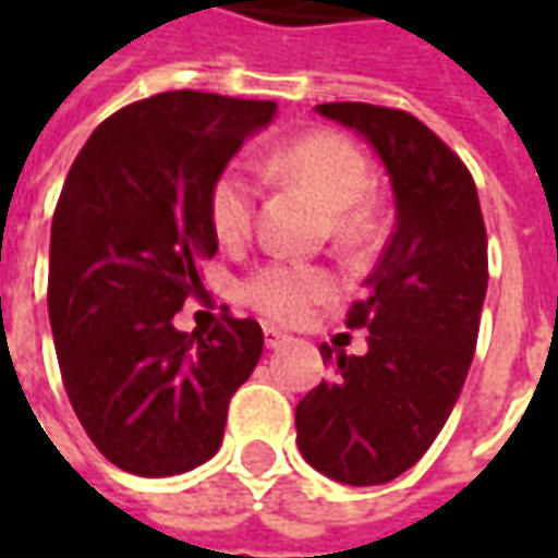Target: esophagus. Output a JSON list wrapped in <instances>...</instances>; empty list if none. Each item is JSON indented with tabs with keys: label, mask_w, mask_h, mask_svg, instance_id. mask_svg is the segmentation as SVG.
<instances>
[{
	"label": "esophagus",
	"mask_w": 558,
	"mask_h": 558,
	"mask_svg": "<svg viewBox=\"0 0 558 558\" xmlns=\"http://www.w3.org/2000/svg\"><path fill=\"white\" fill-rule=\"evenodd\" d=\"M263 338H266L268 350H278L280 343L287 340V335H283V331H280V328H275V326H263Z\"/></svg>",
	"instance_id": "esophagus-1"
}]
</instances>
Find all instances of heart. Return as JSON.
<instances>
[{
  "label": "heart",
  "mask_w": 558,
  "mask_h": 558,
  "mask_svg": "<svg viewBox=\"0 0 558 558\" xmlns=\"http://www.w3.org/2000/svg\"><path fill=\"white\" fill-rule=\"evenodd\" d=\"M275 182L307 187L328 211L338 242L352 244L367 232L371 163L350 137L338 131H314L275 148L266 160ZM256 184L242 167H227L208 187V220L223 244H242L254 230ZM335 292V280L323 268L302 259H268L239 283L242 302L275 323H304Z\"/></svg>",
  "instance_id": "obj_1"
}]
</instances>
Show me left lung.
Masks as SVG:
<instances>
[{
    "label": "left lung",
    "instance_id": "1",
    "mask_svg": "<svg viewBox=\"0 0 558 558\" xmlns=\"http://www.w3.org/2000/svg\"><path fill=\"white\" fill-rule=\"evenodd\" d=\"M359 131L395 191V232L347 326L364 355L319 347L331 376L295 407V442L328 478L371 487L415 466L454 410L487 292V230L472 172L415 116L374 104H319Z\"/></svg>",
    "mask_w": 558,
    "mask_h": 558
}]
</instances>
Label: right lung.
I'll use <instances>...</instances> for the list:
<instances>
[{
    "label": "right lung",
    "instance_id": "right-lung-1",
    "mask_svg": "<svg viewBox=\"0 0 558 558\" xmlns=\"http://www.w3.org/2000/svg\"><path fill=\"white\" fill-rule=\"evenodd\" d=\"M275 101L160 92L92 131L50 230L47 311L68 400L113 466L179 475L215 457L227 407L263 355L256 319L172 326L215 256L208 187Z\"/></svg>",
    "mask_w": 558,
    "mask_h": 558
}]
</instances>
